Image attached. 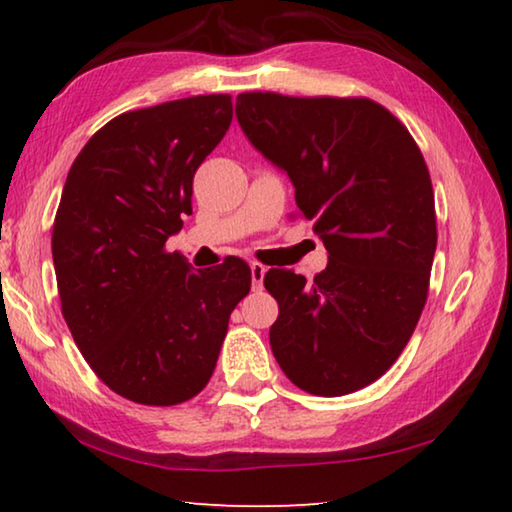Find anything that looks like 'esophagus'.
Listing matches in <instances>:
<instances>
[{
    "label": "esophagus",
    "instance_id": "obj_1",
    "mask_svg": "<svg viewBox=\"0 0 512 512\" xmlns=\"http://www.w3.org/2000/svg\"><path fill=\"white\" fill-rule=\"evenodd\" d=\"M264 275H266V266L264 264H259V262L250 264V277H253V288H262Z\"/></svg>",
    "mask_w": 512,
    "mask_h": 512
}]
</instances>
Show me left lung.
<instances>
[{
	"instance_id": "8db88e82",
	"label": "left lung",
	"mask_w": 512,
	"mask_h": 512,
	"mask_svg": "<svg viewBox=\"0 0 512 512\" xmlns=\"http://www.w3.org/2000/svg\"><path fill=\"white\" fill-rule=\"evenodd\" d=\"M237 120L295 185L300 217L329 250L306 282L271 268V349L293 385L342 396L374 383L410 342L430 291L436 212L412 134L369 98L246 91Z\"/></svg>"
}]
</instances>
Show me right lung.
I'll return each mask as SVG.
<instances>
[{
  "label": "right lung",
  "instance_id": "add662e5",
  "mask_svg": "<svg viewBox=\"0 0 512 512\" xmlns=\"http://www.w3.org/2000/svg\"><path fill=\"white\" fill-rule=\"evenodd\" d=\"M230 123L228 94L125 111L89 138L64 183L51 237L62 315L94 374L127 401L197 396L250 291L244 259L190 271L165 250Z\"/></svg>",
  "mask_w": 512,
  "mask_h": 512
}]
</instances>
